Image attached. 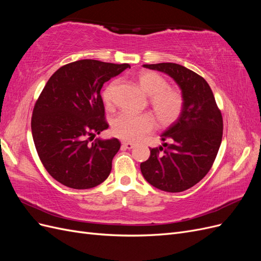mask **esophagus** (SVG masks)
I'll use <instances>...</instances> for the list:
<instances>
[{
	"instance_id": "esophagus-1",
	"label": "esophagus",
	"mask_w": 261,
	"mask_h": 261,
	"mask_svg": "<svg viewBox=\"0 0 261 261\" xmlns=\"http://www.w3.org/2000/svg\"><path fill=\"white\" fill-rule=\"evenodd\" d=\"M122 145H123V147H125L126 149H132V148L135 147V144L129 143V141H123Z\"/></svg>"
}]
</instances>
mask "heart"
I'll return each mask as SVG.
<instances>
[{"instance_id":"heart-1","label":"heart","mask_w":261,"mask_h":261,"mask_svg":"<svg viewBox=\"0 0 261 261\" xmlns=\"http://www.w3.org/2000/svg\"><path fill=\"white\" fill-rule=\"evenodd\" d=\"M138 83L148 94L150 106L156 120L162 125L177 121L185 106L184 94L175 87H169L163 76L151 70H143L138 75ZM115 83L109 85L102 97L107 106L112 105ZM154 120L151 114H133L122 112L112 121V134L122 140L134 141L153 128Z\"/></svg>"}]
</instances>
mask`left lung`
Masks as SVG:
<instances>
[{
	"label": "left lung",
	"instance_id": "8db88e82",
	"mask_svg": "<svg viewBox=\"0 0 261 261\" xmlns=\"http://www.w3.org/2000/svg\"><path fill=\"white\" fill-rule=\"evenodd\" d=\"M170 75L185 98L183 113L161 137L167 149L150 148L149 159L140 163L148 183L169 193L193 187L210 171L222 141L223 118L204 78L175 63L145 64Z\"/></svg>",
	"mask_w": 261,
	"mask_h": 261
}]
</instances>
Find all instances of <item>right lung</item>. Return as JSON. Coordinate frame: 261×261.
Here are the masks:
<instances>
[{"label":"right lung","mask_w":261,"mask_h":261,"mask_svg":"<svg viewBox=\"0 0 261 261\" xmlns=\"http://www.w3.org/2000/svg\"><path fill=\"white\" fill-rule=\"evenodd\" d=\"M128 67L81 60L60 67L45 84L34 107L31 132L43 167L61 184L88 189L110 175L121 143L92 141L109 127L100 91Z\"/></svg>","instance_id":"add662e5"}]
</instances>
